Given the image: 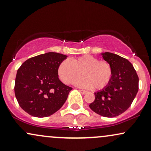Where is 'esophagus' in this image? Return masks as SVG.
Returning <instances> with one entry per match:
<instances>
[{
	"label": "esophagus",
	"instance_id": "34e87169",
	"mask_svg": "<svg viewBox=\"0 0 151 151\" xmlns=\"http://www.w3.org/2000/svg\"><path fill=\"white\" fill-rule=\"evenodd\" d=\"M79 91H80V92H81V94H85L87 93V91L83 90H80Z\"/></svg>",
	"mask_w": 151,
	"mask_h": 151
}]
</instances>
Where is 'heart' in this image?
Segmentation results:
<instances>
[{
  "label": "heart",
  "mask_w": 151,
  "mask_h": 151,
  "mask_svg": "<svg viewBox=\"0 0 151 151\" xmlns=\"http://www.w3.org/2000/svg\"><path fill=\"white\" fill-rule=\"evenodd\" d=\"M81 74L83 77L76 80L74 83L81 87L101 90L109 84L112 78L113 70L106 61H99L90 55H85L73 59L71 61L64 60L57 68L59 79L65 84L71 83Z\"/></svg>",
  "instance_id": "heart-1"
}]
</instances>
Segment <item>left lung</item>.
I'll use <instances>...</instances> for the list:
<instances>
[{"instance_id": "1", "label": "left lung", "mask_w": 151, "mask_h": 151, "mask_svg": "<svg viewBox=\"0 0 151 151\" xmlns=\"http://www.w3.org/2000/svg\"><path fill=\"white\" fill-rule=\"evenodd\" d=\"M101 55L112 68V78L106 87L94 93L90 108L101 116L113 118L131 106L139 90V77L127 59L111 52Z\"/></svg>"}]
</instances>
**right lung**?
<instances>
[{"label": "right lung", "instance_id": "add662e5", "mask_svg": "<svg viewBox=\"0 0 151 151\" xmlns=\"http://www.w3.org/2000/svg\"><path fill=\"white\" fill-rule=\"evenodd\" d=\"M67 56L47 52L25 61L17 73L14 94L19 105L29 115L45 118L64 105L72 90L59 79L57 68Z\"/></svg>", "mask_w": 151, "mask_h": 151}]
</instances>
